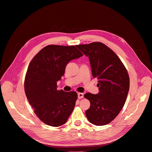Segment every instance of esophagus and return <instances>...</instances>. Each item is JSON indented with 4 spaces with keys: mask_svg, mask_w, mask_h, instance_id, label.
I'll list each match as a JSON object with an SVG mask.
<instances>
[{
    "mask_svg": "<svg viewBox=\"0 0 152 152\" xmlns=\"http://www.w3.org/2000/svg\"><path fill=\"white\" fill-rule=\"evenodd\" d=\"M83 97H84V94L83 93H78V98L82 99V98H83Z\"/></svg>",
    "mask_w": 152,
    "mask_h": 152,
    "instance_id": "34e87169",
    "label": "esophagus"
}]
</instances>
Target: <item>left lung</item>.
I'll list each match as a JSON object with an SVG mask.
<instances>
[{"mask_svg":"<svg viewBox=\"0 0 152 152\" xmlns=\"http://www.w3.org/2000/svg\"><path fill=\"white\" fill-rule=\"evenodd\" d=\"M76 47L89 57L92 75L98 80L99 93L84 95L91 103L86 117L94 125H107L125 104L130 84L128 72L117 55L103 43L94 42Z\"/></svg>","mask_w":152,"mask_h":152,"instance_id":"left-lung-1","label":"left lung"}]
</instances>
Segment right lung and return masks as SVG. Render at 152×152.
<instances>
[{
	"label": "right lung",
	"instance_id": "obj_1",
	"mask_svg": "<svg viewBox=\"0 0 152 152\" xmlns=\"http://www.w3.org/2000/svg\"><path fill=\"white\" fill-rule=\"evenodd\" d=\"M83 56L74 45H48L30 61L25 78L27 99L40 120L53 127L66 123L77 99L75 91L57 89L68 63Z\"/></svg>",
	"mask_w": 152,
	"mask_h": 152
}]
</instances>
